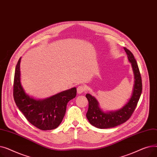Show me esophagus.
<instances>
[{"mask_svg":"<svg viewBox=\"0 0 157 157\" xmlns=\"http://www.w3.org/2000/svg\"><path fill=\"white\" fill-rule=\"evenodd\" d=\"M85 91V87L83 85H80L77 88V92L78 94H81Z\"/></svg>","mask_w":157,"mask_h":157,"instance_id":"1","label":"esophagus"}]
</instances>
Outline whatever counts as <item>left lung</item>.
Here are the masks:
<instances>
[{
	"instance_id": "1",
	"label": "left lung",
	"mask_w": 157,
	"mask_h": 157,
	"mask_svg": "<svg viewBox=\"0 0 157 157\" xmlns=\"http://www.w3.org/2000/svg\"><path fill=\"white\" fill-rule=\"evenodd\" d=\"M128 60L131 63L134 76L133 91L130 99L121 109L117 111H104L99 106L97 98L87 94L86 97L88 101V109L86 118L90 123L98 128H109L120 125L128 120L134 111L142 93V80L138 65L133 54L125 48Z\"/></svg>"
}]
</instances>
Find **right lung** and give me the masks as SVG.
Returning a JSON list of instances; mask_svg holds the SVG:
<instances>
[{
    "instance_id": "add662e5",
    "label": "right lung",
    "mask_w": 157,
    "mask_h": 157,
    "mask_svg": "<svg viewBox=\"0 0 157 157\" xmlns=\"http://www.w3.org/2000/svg\"><path fill=\"white\" fill-rule=\"evenodd\" d=\"M16 66L13 96L19 110L32 125L42 130H53L59 126L65 114L67 104L76 97L74 87L44 99H36L26 94L20 79V62Z\"/></svg>"
}]
</instances>
